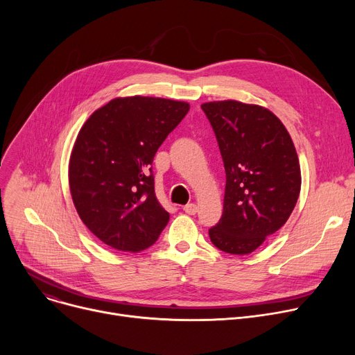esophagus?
<instances>
[{
    "label": "esophagus",
    "mask_w": 355,
    "mask_h": 355,
    "mask_svg": "<svg viewBox=\"0 0 355 355\" xmlns=\"http://www.w3.org/2000/svg\"><path fill=\"white\" fill-rule=\"evenodd\" d=\"M182 210H184L185 213H187V214H190V216H194V214L198 211V207L196 206L194 202H190V204H187V206H184Z\"/></svg>",
    "instance_id": "obj_1"
}]
</instances>
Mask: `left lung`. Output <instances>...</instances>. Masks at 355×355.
Returning a JSON list of instances; mask_svg holds the SVG:
<instances>
[{
  "mask_svg": "<svg viewBox=\"0 0 355 355\" xmlns=\"http://www.w3.org/2000/svg\"><path fill=\"white\" fill-rule=\"evenodd\" d=\"M226 170L223 216L211 243L248 254L281 229L301 191V168L284 123L270 110L236 101L202 103Z\"/></svg>",
  "mask_w": 355,
  "mask_h": 355,
  "instance_id": "left-lung-1",
  "label": "left lung"
}]
</instances>
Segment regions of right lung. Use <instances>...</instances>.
I'll list each match as a JSON object with an SVG mask.
<instances>
[{
  "label": "right lung",
  "mask_w": 355,
  "mask_h": 355,
  "mask_svg": "<svg viewBox=\"0 0 355 355\" xmlns=\"http://www.w3.org/2000/svg\"><path fill=\"white\" fill-rule=\"evenodd\" d=\"M189 109L162 98H118L82 126L69 164L70 193L85 226L105 245L137 253L166 226L153 161Z\"/></svg>",
  "instance_id": "add662e5"
}]
</instances>
